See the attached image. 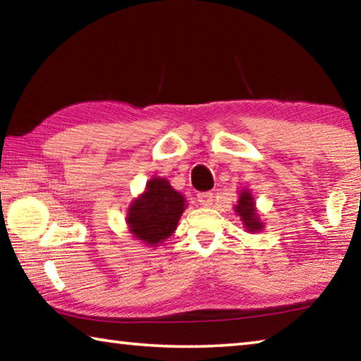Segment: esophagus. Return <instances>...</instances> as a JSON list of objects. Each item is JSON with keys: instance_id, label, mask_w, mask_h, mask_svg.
<instances>
[{"instance_id": "esophagus-1", "label": "esophagus", "mask_w": 361, "mask_h": 361, "mask_svg": "<svg viewBox=\"0 0 361 361\" xmlns=\"http://www.w3.org/2000/svg\"><path fill=\"white\" fill-rule=\"evenodd\" d=\"M197 200L200 202V205L210 207L213 204V194L212 192H200V194H197Z\"/></svg>"}]
</instances>
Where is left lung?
Returning <instances> with one entry per match:
<instances>
[{"label": "left lung", "mask_w": 361, "mask_h": 361, "mask_svg": "<svg viewBox=\"0 0 361 361\" xmlns=\"http://www.w3.org/2000/svg\"><path fill=\"white\" fill-rule=\"evenodd\" d=\"M234 212L240 216V221L247 232H261L264 229V223L261 221L259 212L256 210V202L250 189L243 188L239 191V200L234 205Z\"/></svg>", "instance_id": "obj_1"}]
</instances>
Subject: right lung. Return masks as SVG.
Listing matches in <instances>:
<instances>
[{
	"label": "right lung",
	"instance_id": "add662e5",
	"mask_svg": "<svg viewBox=\"0 0 361 361\" xmlns=\"http://www.w3.org/2000/svg\"><path fill=\"white\" fill-rule=\"evenodd\" d=\"M185 209V195L175 191L169 180L152 176L129 205L127 229L145 247H159L173 234Z\"/></svg>",
	"mask_w": 361,
	"mask_h": 361
}]
</instances>
